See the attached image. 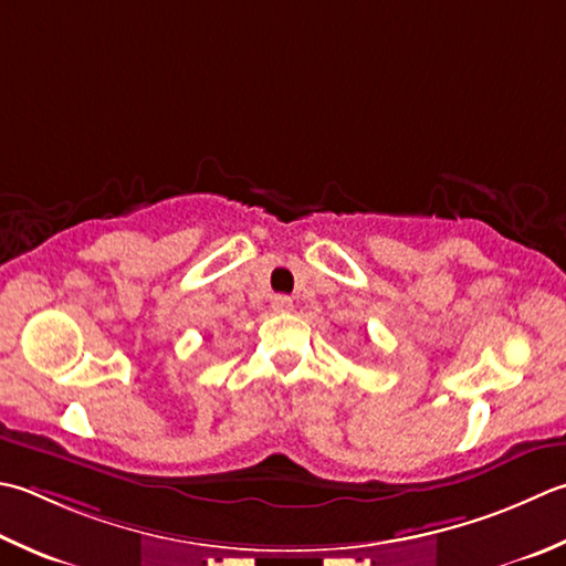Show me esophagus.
I'll list each match as a JSON object with an SVG mask.
<instances>
[{
  "instance_id": "obj_1",
  "label": "esophagus",
  "mask_w": 566,
  "mask_h": 566,
  "mask_svg": "<svg viewBox=\"0 0 566 566\" xmlns=\"http://www.w3.org/2000/svg\"><path fill=\"white\" fill-rule=\"evenodd\" d=\"M292 306H294V304H292V296L280 294V296L272 298V308H274V312H290Z\"/></svg>"
}]
</instances>
